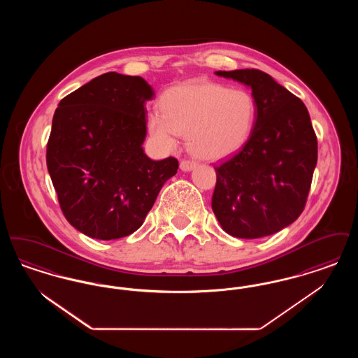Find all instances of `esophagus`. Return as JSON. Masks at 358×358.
I'll list each match as a JSON object with an SVG mask.
<instances>
[{"label": "esophagus", "instance_id": "obj_1", "mask_svg": "<svg viewBox=\"0 0 358 358\" xmlns=\"http://www.w3.org/2000/svg\"><path fill=\"white\" fill-rule=\"evenodd\" d=\"M194 166H196V162H194V161H190V159H184V161H181V164H180V168H181V171H192Z\"/></svg>", "mask_w": 358, "mask_h": 358}]
</instances>
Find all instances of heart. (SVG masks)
<instances>
[{
  "mask_svg": "<svg viewBox=\"0 0 358 358\" xmlns=\"http://www.w3.org/2000/svg\"><path fill=\"white\" fill-rule=\"evenodd\" d=\"M161 112L149 115L150 134L165 148L187 134V148L197 158L222 159L247 142L256 118V102L244 88H228L208 80H192L166 90Z\"/></svg>",
  "mask_w": 358,
  "mask_h": 358,
  "instance_id": "b5f03b06",
  "label": "heart"
}]
</instances>
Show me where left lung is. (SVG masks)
I'll return each mask as SVG.
<instances>
[{
	"label": "left lung",
	"instance_id": "obj_1",
	"mask_svg": "<svg viewBox=\"0 0 358 358\" xmlns=\"http://www.w3.org/2000/svg\"><path fill=\"white\" fill-rule=\"evenodd\" d=\"M251 87L256 120L244 146L215 166L212 209L235 238L279 232L305 209L318 143L305 103L259 69L217 71Z\"/></svg>",
	"mask_w": 358,
	"mask_h": 358
}]
</instances>
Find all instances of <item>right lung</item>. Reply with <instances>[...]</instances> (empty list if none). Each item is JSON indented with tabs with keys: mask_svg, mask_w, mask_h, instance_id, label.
<instances>
[{
	"mask_svg": "<svg viewBox=\"0 0 358 358\" xmlns=\"http://www.w3.org/2000/svg\"><path fill=\"white\" fill-rule=\"evenodd\" d=\"M153 88L139 76L107 72L63 98L47 143V166L63 215L99 240L136 232L178 169L143 153L145 103Z\"/></svg>",
	"mask_w": 358,
	"mask_h": 358,
	"instance_id": "1",
	"label": "right lung"
}]
</instances>
